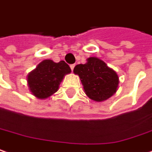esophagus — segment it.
<instances>
[{
	"label": "esophagus",
	"instance_id": "obj_1",
	"mask_svg": "<svg viewBox=\"0 0 152 152\" xmlns=\"http://www.w3.org/2000/svg\"><path fill=\"white\" fill-rule=\"evenodd\" d=\"M74 68H75V64H71V65H70V69H71V70H72V71H73Z\"/></svg>",
	"mask_w": 152,
	"mask_h": 152
}]
</instances>
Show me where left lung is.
<instances>
[{"label": "left lung", "instance_id": "8db88e82", "mask_svg": "<svg viewBox=\"0 0 152 152\" xmlns=\"http://www.w3.org/2000/svg\"><path fill=\"white\" fill-rule=\"evenodd\" d=\"M73 72L80 77L86 95L94 102L109 99L119 87V76L100 58L91 57L84 64H77Z\"/></svg>", "mask_w": 152, "mask_h": 152}]
</instances>
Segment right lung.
<instances>
[{
	"label": "right lung",
	"instance_id": "obj_1",
	"mask_svg": "<svg viewBox=\"0 0 152 152\" xmlns=\"http://www.w3.org/2000/svg\"><path fill=\"white\" fill-rule=\"evenodd\" d=\"M70 72V68L64 61L55 63L45 59L28 74V88L38 99H46L58 91L64 76Z\"/></svg>",
	"mask_w": 152,
	"mask_h": 152
}]
</instances>
